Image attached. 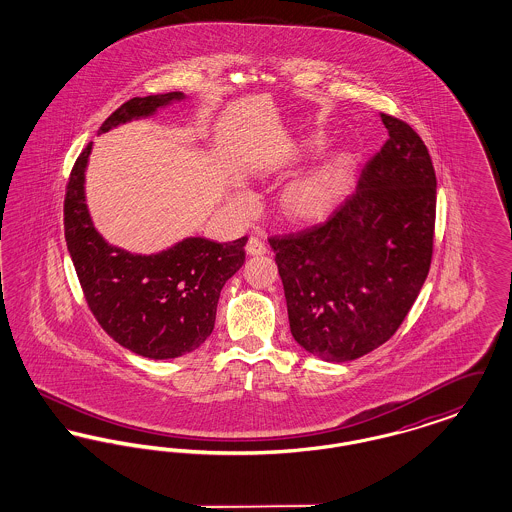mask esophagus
<instances>
[{"instance_id": "34e87169", "label": "esophagus", "mask_w": 512, "mask_h": 512, "mask_svg": "<svg viewBox=\"0 0 512 512\" xmlns=\"http://www.w3.org/2000/svg\"><path fill=\"white\" fill-rule=\"evenodd\" d=\"M245 249H247V253H249V255H265V253H267V244H265L261 238L251 236V238L247 240Z\"/></svg>"}]
</instances>
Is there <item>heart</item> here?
Wrapping results in <instances>:
<instances>
[{"label": "heart", "instance_id": "obj_1", "mask_svg": "<svg viewBox=\"0 0 512 512\" xmlns=\"http://www.w3.org/2000/svg\"><path fill=\"white\" fill-rule=\"evenodd\" d=\"M338 172L340 169L336 165H330L307 178L297 180L282 195L284 211L290 217H309V215L317 213L332 194L334 184L338 180ZM249 201H251L249 195L240 194L236 197V205L240 209H247Z\"/></svg>", "mask_w": 512, "mask_h": 512}]
</instances>
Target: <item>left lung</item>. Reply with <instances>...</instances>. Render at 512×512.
I'll return each mask as SVG.
<instances>
[{"mask_svg": "<svg viewBox=\"0 0 512 512\" xmlns=\"http://www.w3.org/2000/svg\"><path fill=\"white\" fill-rule=\"evenodd\" d=\"M390 138L359 186L320 222L270 236L293 340L328 363L390 340L422 290L434 253L436 172L422 138L382 113Z\"/></svg>", "mask_w": 512, "mask_h": 512, "instance_id": "obj_1", "label": "left lung"}]
</instances>
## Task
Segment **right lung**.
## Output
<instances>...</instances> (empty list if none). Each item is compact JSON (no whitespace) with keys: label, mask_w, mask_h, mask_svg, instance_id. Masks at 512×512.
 <instances>
[{"label":"right lung","mask_w":512,"mask_h":512,"mask_svg":"<svg viewBox=\"0 0 512 512\" xmlns=\"http://www.w3.org/2000/svg\"><path fill=\"white\" fill-rule=\"evenodd\" d=\"M178 99L184 94L128 99L99 132L149 117ZM90 151L92 142L74 163L63 205L65 240L86 303L99 326L132 353L149 359L186 355L211 336L220 290L244 265L247 236L228 244L186 238L155 255H132L107 244L86 207Z\"/></svg>","instance_id":"obj_1"}]
</instances>
